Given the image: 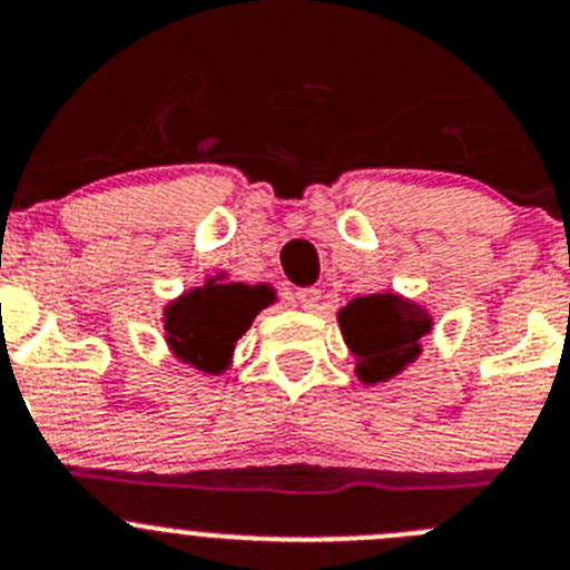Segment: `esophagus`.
<instances>
[{
    "label": "esophagus",
    "instance_id": "1",
    "mask_svg": "<svg viewBox=\"0 0 570 570\" xmlns=\"http://www.w3.org/2000/svg\"><path fill=\"white\" fill-rule=\"evenodd\" d=\"M321 289H315V286H309V289H297L295 292V303L301 306V309L306 312H315L317 306H321Z\"/></svg>",
    "mask_w": 570,
    "mask_h": 570
}]
</instances>
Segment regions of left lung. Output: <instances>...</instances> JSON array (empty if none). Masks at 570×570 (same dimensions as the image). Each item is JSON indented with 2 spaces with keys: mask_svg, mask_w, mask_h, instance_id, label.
I'll return each mask as SVG.
<instances>
[{
  "mask_svg": "<svg viewBox=\"0 0 570 570\" xmlns=\"http://www.w3.org/2000/svg\"><path fill=\"white\" fill-rule=\"evenodd\" d=\"M345 345L357 357V376L365 385L387 382L416 363L422 340L433 328V317L411 297L396 292L354 297L337 312Z\"/></svg>",
  "mask_w": 570,
  "mask_h": 570,
  "instance_id": "left-lung-1",
  "label": "left lung"
}]
</instances>
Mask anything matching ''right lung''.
Returning a JSON list of instances; mask_svg holds the SVG:
<instances>
[{"instance_id":"obj_1","label":"right lung","mask_w":570,"mask_h":570,"mask_svg":"<svg viewBox=\"0 0 570 570\" xmlns=\"http://www.w3.org/2000/svg\"><path fill=\"white\" fill-rule=\"evenodd\" d=\"M275 301L267 284H222V275L185 292L163 312L165 343L174 357L205 374H222L230 365L238 337L255 315Z\"/></svg>"}]
</instances>
